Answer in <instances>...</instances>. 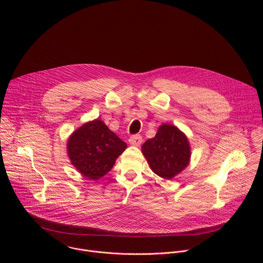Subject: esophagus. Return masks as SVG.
Wrapping results in <instances>:
<instances>
[{
  "mask_svg": "<svg viewBox=\"0 0 263 263\" xmlns=\"http://www.w3.org/2000/svg\"><path fill=\"white\" fill-rule=\"evenodd\" d=\"M141 142H142V137H141V135L136 134V135L130 136V138H129V143H130L131 145L138 146V145L141 144Z\"/></svg>",
  "mask_w": 263,
  "mask_h": 263,
  "instance_id": "esophagus-1",
  "label": "esophagus"
}]
</instances>
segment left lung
I'll return each mask as SVG.
<instances>
[{
  "label": "left lung",
  "instance_id": "8db88e82",
  "mask_svg": "<svg viewBox=\"0 0 263 263\" xmlns=\"http://www.w3.org/2000/svg\"><path fill=\"white\" fill-rule=\"evenodd\" d=\"M141 151L151 170L163 179H173L190 163V141L174 125H161L155 137L142 144Z\"/></svg>",
  "mask_w": 263,
  "mask_h": 263
}]
</instances>
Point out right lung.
Listing matches in <instances>:
<instances>
[{
    "label": "right lung",
    "mask_w": 263,
    "mask_h": 263,
    "mask_svg": "<svg viewBox=\"0 0 263 263\" xmlns=\"http://www.w3.org/2000/svg\"><path fill=\"white\" fill-rule=\"evenodd\" d=\"M127 143L100 120L82 125L67 141L71 164L89 180H99L114 167Z\"/></svg>",
    "instance_id": "1"
}]
</instances>
